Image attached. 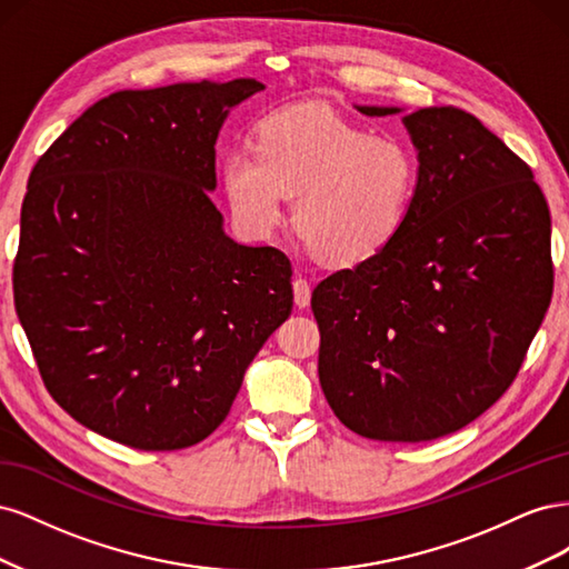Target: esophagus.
<instances>
[{
  "label": "esophagus",
  "mask_w": 569,
  "mask_h": 569,
  "mask_svg": "<svg viewBox=\"0 0 569 569\" xmlns=\"http://www.w3.org/2000/svg\"><path fill=\"white\" fill-rule=\"evenodd\" d=\"M295 301L299 308H308V303H311V284H308V280H295Z\"/></svg>",
  "instance_id": "34e87169"
}]
</instances>
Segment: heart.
<instances>
[{
    "label": "heart",
    "mask_w": 569,
    "mask_h": 569,
    "mask_svg": "<svg viewBox=\"0 0 569 569\" xmlns=\"http://www.w3.org/2000/svg\"><path fill=\"white\" fill-rule=\"evenodd\" d=\"M222 187L237 218L272 230L295 197L291 222L320 263L353 268L387 251L406 230L418 194V159L393 137H375L325 107L268 113L253 147L222 161Z\"/></svg>",
    "instance_id": "1"
}]
</instances>
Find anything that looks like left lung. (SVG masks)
I'll return each mask as SVG.
<instances>
[{"instance_id": "1", "label": "left lung", "mask_w": 569, "mask_h": 569, "mask_svg": "<svg viewBox=\"0 0 569 569\" xmlns=\"http://www.w3.org/2000/svg\"><path fill=\"white\" fill-rule=\"evenodd\" d=\"M391 116L396 107H356ZM418 149L406 230L316 289L318 375L351 432L432 441L491 408L553 297L550 213L531 168L456 107L403 116Z\"/></svg>"}]
</instances>
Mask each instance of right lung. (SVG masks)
<instances>
[{
    "instance_id": "add662e5",
    "label": "right lung",
    "mask_w": 569,
    "mask_h": 569,
    "mask_svg": "<svg viewBox=\"0 0 569 569\" xmlns=\"http://www.w3.org/2000/svg\"><path fill=\"white\" fill-rule=\"evenodd\" d=\"M263 88L239 78L113 92L30 173L16 313L51 399L130 449L209 437L291 313L289 258L237 244L209 194L222 123Z\"/></svg>"
}]
</instances>
